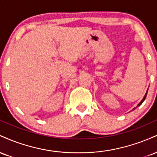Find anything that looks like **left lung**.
<instances>
[{
  "label": "left lung",
  "mask_w": 157,
  "mask_h": 157,
  "mask_svg": "<svg viewBox=\"0 0 157 157\" xmlns=\"http://www.w3.org/2000/svg\"><path fill=\"white\" fill-rule=\"evenodd\" d=\"M147 92H146V94H145V96H144V97H143V99H142V101L141 102H140V103H139L138 104V105L137 106H140V105H141V104L142 103V102H144V100H145V98H146V96H147Z\"/></svg>",
  "instance_id": "obj_1"
}]
</instances>
